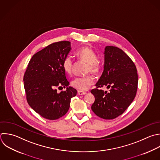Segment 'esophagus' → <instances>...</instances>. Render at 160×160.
Here are the masks:
<instances>
[{"label":"esophagus","mask_w":160,"mask_h":160,"mask_svg":"<svg viewBox=\"0 0 160 160\" xmlns=\"http://www.w3.org/2000/svg\"><path fill=\"white\" fill-rule=\"evenodd\" d=\"M78 93L79 95H85V94H86V92H83V91H78Z\"/></svg>","instance_id":"1"}]
</instances>
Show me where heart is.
<instances>
[{
    "mask_svg": "<svg viewBox=\"0 0 160 160\" xmlns=\"http://www.w3.org/2000/svg\"><path fill=\"white\" fill-rule=\"evenodd\" d=\"M76 55L79 59L84 61L88 64L87 69L88 72L97 74L99 71L101 66L99 62L97 61L98 57L96 52L92 49L88 47H83L77 51ZM72 66V58L71 56H66L62 62L64 71L68 74L71 73ZM92 84L93 78L91 76L76 78L71 82V86L74 88L81 91L88 90Z\"/></svg>",
    "mask_w": 160,
    "mask_h": 160,
    "instance_id": "b5f03b06",
    "label": "heart"
}]
</instances>
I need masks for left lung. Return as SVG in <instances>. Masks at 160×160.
Here are the masks:
<instances>
[{
  "label": "left lung",
  "instance_id": "obj_1",
  "mask_svg": "<svg viewBox=\"0 0 160 160\" xmlns=\"http://www.w3.org/2000/svg\"><path fill=\"white\" fill-rule=\"evenodd\" d=\"M104 54V70L96 86L110 89L91 91L95 97L91 109L102 119H112L122 114L134 100L138 79L134 62L122 50L106 46Z\"/></svg>",
  "mask_w": 160,
  "mask_h": 160
}]
</instances>
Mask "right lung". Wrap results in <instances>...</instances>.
<instances>
[{"label":"right lung","instance_id":"obj_1","mask_svg":"<svg viewBox=\"0 0 160 160\" xmlns=\"http://www.w3.org/2000/svg\"><path fill=\"white\" fill-rule=\"evenodd\" d=\"M71 50L69 41L52 43L36 53L24 76V89L29 106L42 117L55 120L68 111L71 99L77 94L66 79L62 62ZM67 90L58 93L55 88Z\"/></svg>","mask_w":160,"mask_h":160}]
</instances>
